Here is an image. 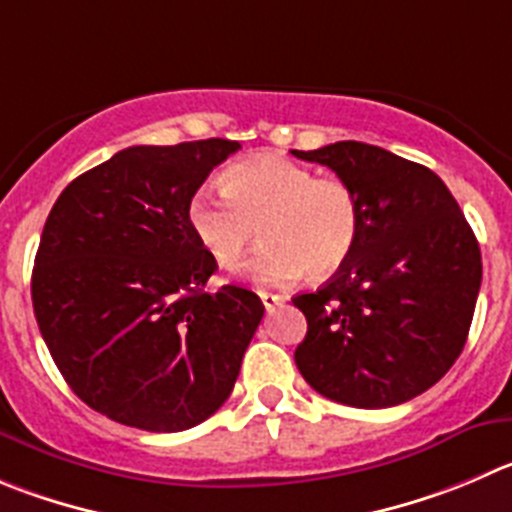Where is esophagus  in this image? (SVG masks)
Instances as JSON below:
<instances>
[{
    "label": "esophagus",
    "instance_id": "obj_1",
    "mask_svg": "<svg viewBox=\"0 0 512 512\" xmlns=\"http://www.w3.org/2000/svg\"><path fill=\"white\" fill-rule=\"evenodd\" d=\"M261 301H264V306H266V311H274L276 306H281L284 304V296L281 294H271V291H261Z\"/></svg>",
    "mask_w": 512,
    "mask_h": 512
}]
</instances>
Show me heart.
Listing matches in <instances>:
<instances>
[{"label":"heart","instance_id":"b5f03b06","mask_svg":"<svg viewBox=\"0 0 512 512\" xmlns=\"http://www.w3.org/2000/svg\"><path fill=\"white\" fill-rule=\"evenodd\" d=\"M188 228L221 269L246 261L256 228L266 246L253 259L259 284H289L309 271L314 279L337 274L357 246L362 208L347 180L284 158L253 155L223 173V191L203 186L188 198Z\"/></svg>","mask_w":512,"mask_h":512}]
</instances>
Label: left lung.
Returning <instances> with one entry per match:
<instances>
[{
  "label": "left lung",
  "instance_id": "obj_1",
  "mask_svg": "<svg viewBox=\"0 0 512 512\" xmlns=\"http://www.w3.org/2000/svg\"><path fill=\"white\" fill-rule=\"evenodd\" d=\"M291 153L332 168L362 208L347 264L291 299L306 316L296 367L342 405H402L440 382L465 347L483 281L478 238L425 165L357 140Z\"/></svg>",
  "mask_w": 512,
  "mask_h": 512
}]
</instances>
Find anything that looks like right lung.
I'll return each instance as SVG.
<instances>
[{
	"label": "right lung",
	"mask_w": 512,
	"mask_h": 512,
	"mask_svg": "<svg viewBox=\"0 0 512 512\" xmlns=\"http://www.w3.org/2000/svg\"><path fill=\"white\" fill-rule=\"evenodd\" d=\"M241 145H133L52 206L32 271L42 339L72 392L148 432L201 425L231 394L264 319L253 291H203L218 269L188 228V198Z\"/></svg>",
	"instance_id": "obj_1"
}]
</instances>
